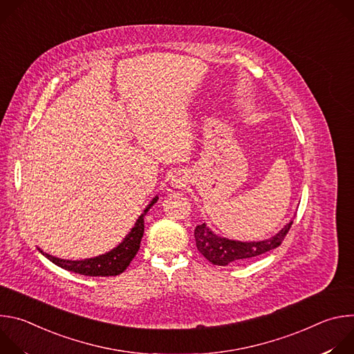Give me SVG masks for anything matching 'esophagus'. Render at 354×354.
Segmentation results:
<instances>
[{
	"mask_svg": "<svg viewBox=\"0 0 354 354\" xmlns=\"http://www.w3.org/2000/svg\"><path fill=\"white\" fill-rule=\"evenodd\" d=\"M174 182H172V185L175 186V187H180V186H183V180L182 179H172Z\"/></svg>",
	"mask_w": 354,
	"mask_h": 354,
	"instance_id": "1",
	"label": "esophagus"
}]
</instances>
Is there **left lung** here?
I'll list each match as a JSON object with an SVG mask.
<instances>
[{"mask_svg":"<svg viewBox=\"0 0 354 354\" xmlns=\"http://www.w3.org/2000/svg\"><path fill=\"white\" fill-rule=\"evenodd\" d=\"M292 221L286 224L276 235L263 241H235L216 234L206 223L194 230L196 246L209 262L218 266H227L232 262L250 259L276 249L287 235Z\"/></svg>","mask_w":354,"mask_h":354,"instance_id":"1","label":"left lung"}]
</instances>
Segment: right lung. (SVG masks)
Instances as JSON below:
<instances>
[{"label":"right lung","mask_w":354,"mask_h":354,"mask_svg":"<svg viewBox=\"0 0 354 354\" xmlns=\"http://www.w3.org/2000/svg\"><path fill=\"white\" fill-rule=\"evenodd\" d=\"M157 200H158V196H156L149 201L142 214L137 218L134 227L124 236V239L116 248L106 252V254H102L95 258L81 259V261H70V259H60L53 255H48L40 248L37 249L40 254L46 257L50 262H53L55 265L66 270L80 273L84 276H118L127 269L130 262L137 255V252L140 249V242L144 234V216L157 203Z\"/></svg>","instance_id":"obj_1"}]
</instances>
